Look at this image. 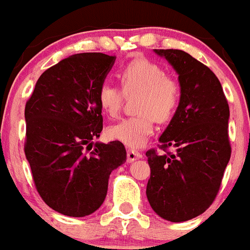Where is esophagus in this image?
Here are the masks:
<instances>
[{
	"label": "esophagus",
	"mask_w": 250,
	"mask_h": 250,
	"mask_svg": "<svg viewBox=\"0 0 250 250\" xmlns=\"http://www.w3.org/2000/svg\"><path fill=\"white\" fill-rule=\"evenodd\" d=\"M140 158H142V153L135 149H127V163H132Z\"/></svg>",
	"instance_id": "1"
}]
</instances>
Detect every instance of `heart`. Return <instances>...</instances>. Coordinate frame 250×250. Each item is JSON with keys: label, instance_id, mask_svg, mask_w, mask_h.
<instances>
[{"label": "heart", "instance_id": "heart-1", "mask_svg": "<svg viewBox=\"0 0 250 250\" xmlns=\"http://www.w3.org/2000/svg\"><path fill=\"white\" fill-rule=\"evenodd\" d=\"M118 78L123 91L110 83H103L98 91V104L105 114L114 118L119 114L124 95L138 93L136 112L140 114L109 126L107 132L110 140L140 148L154 132V119L158 123L172 119L181 102V85L167 76L162 65L146 58H136L126 64L118 73Z\"/></svg>", "mask_w": 250, "mask_h": 250}]
</instances>
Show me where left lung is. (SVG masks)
I'll use <instances>...</instances> for the list:
<instances>
[{"label":"left lung","instance_id":"obj_1","mask_svg":"<svg viewBox=\"0 0 250 250\" xmlns=\"http://www.w3.org/2000/svg\"><path fill=\"white\" fill-rule=\"evenodd\" d=\"M179 74L181 102L159 137V153L147 150L148 202L163 219L182 222L203 214L221 186L231 157L229 108L214 73L181 49H154ZM169 146L175 152H167Z\"/></svg>","mask_w":250,"mask_h":250}]
</instances>
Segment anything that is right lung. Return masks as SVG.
<instances>
[{"mask_svg": "<svg viewBox=\"0 0 250 250\" xmlns=\"http://www.w3.org/2000/svg\"><path fill=\"white\" fill-rule=\"evenodd\" d=\"M115 57L79 53L47 69L25 105L24 152L44 203L83 217L104 202L110 172L126 162L123 143H93L103 128L98 91Z\"/></svg>", "mask_w": 250, "mask_h": 250, "instance_id": "1", "label": "right lung"}]
</instances>
